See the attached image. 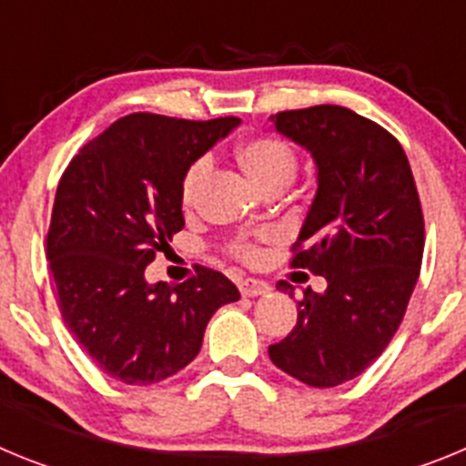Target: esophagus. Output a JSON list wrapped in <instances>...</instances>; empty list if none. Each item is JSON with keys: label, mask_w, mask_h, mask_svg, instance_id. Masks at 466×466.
<instances>
[{"label": "esophagus", "mask_w": 466, "mask_h": 466, "mask_svg": "<svg viewBox=\"0 0 466 466\" xmlns=\"http://www.w3.org/2000/svg\"><path fill=\"white\" fill-rule=\"evenodd\" d=\"M270 291V284L263 282V279L247 278L240 282V294L242 296H263Z\"/></svg>", "instance_id": "1"}]
</instances>
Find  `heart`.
Instances as JSON below:
<instances>
[{"instance_id": "b5f03b06", "label": "heart", "mask_w": 466, "mask_h": 466, "mask_svg": "<svg viewBox=\"0 0 466 466\" xmlns=\"http://www.w3.org/2000/svg\"><path fill=\"white\" fill-rule=\"evenodd\" d=\"M238 163L245 170V175L252 179L257 188L263 193L270 188H284L299 172V154L291 144L273 135H257L249 137L238 147ZM209 172V158L200 156L184 170L182 182H179V198L184 208H193L200 184ZM230 252L242 261H257L261 257V247L254 240H238L230 245Z\"/></svg>"}]
</instances>
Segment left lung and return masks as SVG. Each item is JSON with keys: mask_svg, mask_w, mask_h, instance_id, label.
<instances>
[{"mask_svg": "<svg viewBox=\"0 0 466 466\" xmlns=\"http://www.w3.org/2000/svg\"><path fill=\"white\" fill-rule=\"evenodd\" d=\"M270 121L315 158L291 268L322 275L327 289L303 291L296 327L268 355L296 380L336 387L382 355L406 315L425 249L420 196L397 137L352 109L317 105ZM278 287L294 296L289 282Z\"/></svg>", "mask_w": 466, "mask_h": 466, "instance_id": "obj_1", "label": "left lung"}]
</instances>
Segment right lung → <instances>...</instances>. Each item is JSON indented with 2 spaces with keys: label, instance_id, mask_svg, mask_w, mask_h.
<instances>
[{
  "label": "right lung",
  "instance_id": "obj_1",
  "mask_svg": "<svg viewBox=\"0 0 466 466\" xmlns=\"http://www.w3.org/2000/svg\"><path fill=\"white\" fill-rule=\"evenodd\" d=\"M238 126L236 116L184 121L139 111L69 160L46 258L69 331L106 376L126 385L175 376L200 352L209 317L240 299L226 275L203 266L177 287L144 278L184 228V170Z\"/></svg>",
  "mask_w": 466,
  "mask_h": 466
}]
</instances>
